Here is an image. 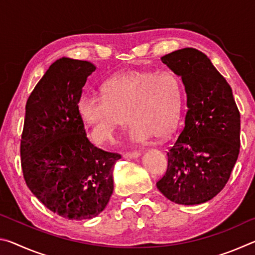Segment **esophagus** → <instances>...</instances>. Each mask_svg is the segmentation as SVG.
<instances>
[{
	"label": "esophagus",
	"instance_id": "esophagus-1",
	"mask_svg": "<svg viewBox=\"0 0 255 255\" xmlns=\"http://www.w3.org/2000/svg\"><path fill=\"white\" fill-rule=\"evenodd\" d=\"M139 155H140L139 152H129V153H125L124 157L125 158H137Z\"/></svg>",
	"mask_w": 255,
	"mask_h": 255
}]
</instances>
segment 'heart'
<instances>
[{"label":"heart","instance_id":"heart-1","mask_svg":"<svg viewBox=\"0 0 255 255\" xmlns=\"http://www.w3.org/2000/svg\"><path fill=\"white\" fill-rule=\"evenodd\" d=\"M102 94L85 96L77 106L81 119L99 144L114 140L116 131L128 120L133 141L153 136L164 139L173 132L182 109V84L171 72L125 71L103 84Z\"/></svg>","mask_w":255,"mask_h":255}]
</instances>
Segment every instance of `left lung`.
Wrapping results in <instances>:
<instances>
[{
  "label": "left lung",
  "instance_id": "obj_1",
  "mask_svg": "<svg viewBox=\"0 0 255 255\" xmlns=\"http://www.w3.org/2000/svg\"><path fill=\"white\" fill-rule=\"evenodd\" d=\"M161 60L182 80L188 111L156 187L175 204H204L225 187L239 157L240 112L230 84L204 53L183 48Z\"/></svg>",
  "mask_w": 255,
  "mask_h": 255
}]
</instances>
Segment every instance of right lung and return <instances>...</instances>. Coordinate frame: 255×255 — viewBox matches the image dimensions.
Wrapping results in <instances>:
<instances>
[{"mask_svg":"<svg viewBox=\"0 0 255 255\" xmlns=\"http://www.w3.org/2000/svg\"><path fill=\"white\" fill-rule=\"evenodd\" d=\"M96 66L63 57L51 64L25 105L21 166L34 196L64 218L91 219L114 191L112 171L122 157L90 143L77 110Z\"/></svg>","mask_w":255,"mask_h":255,"instance_id":"obj_1","label":"right lung"}]
</instances>
